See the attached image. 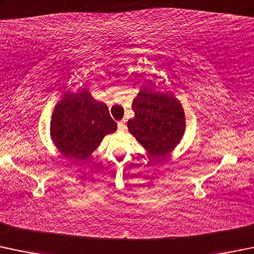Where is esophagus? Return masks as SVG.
I'll return each mask as SVG.
<instances>
[{"label":"esophagus","mask_w":254,"mask_h":254,"mask_svg":"<svg viewBox=\"0 0 254 254\" xmlns=\"http://www.w3.org/2000/svg\"><path fill=\"white\" fill-rule=\"evenodd\" d=\"M125 129H127V122L122 120V122L118 123V130L119 131H125Z\"/></svg>","instance_id":"esophagus-1"}]
</instances>
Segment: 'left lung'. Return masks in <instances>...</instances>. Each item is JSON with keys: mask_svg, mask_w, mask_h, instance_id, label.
Masks as SVG:
<instances>
[{"mask_svg": "<svg viewBox=\"0 0 254 254\" xmlns=\"http://www.w3.org/2000/svg\"><path fill=\"white\" fill-rule=\"evenodd\" d=\"M127 130L153 158L167 156L185 134V113L174 93L142 87L132 101Z\"/></svg>", "mask_w": 254, "mask_h": 254, "instance_id": "8db88e82", "label": "left lung"}]
</instances>
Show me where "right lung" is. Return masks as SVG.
<instances>
[{"label":"right lung","instance_id":"1","mask_svg":"<svg viewBox=\"0 0 254 254\" xmlns=\"http://www.w3.org/2000/svg\"><path fill=\"white\" fill-rule=\"evenodd\" d=\"M117 127L106 103L95 100L89 90H68L53 109L50 136L64 158L84 161Z\"/></svg>","mask_w":254,"mask_h":254}]
</instances>
